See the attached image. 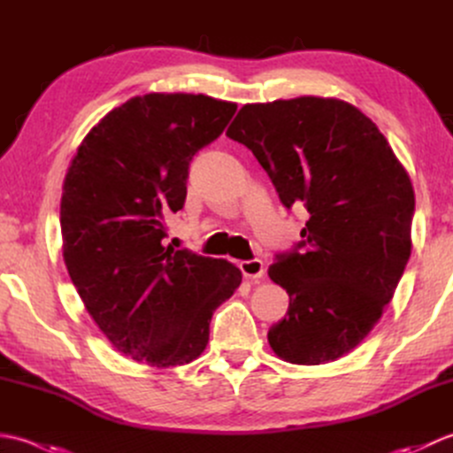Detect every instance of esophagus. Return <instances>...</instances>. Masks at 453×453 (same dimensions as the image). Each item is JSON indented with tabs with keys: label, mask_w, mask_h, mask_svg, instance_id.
<instances>
[{
	"label": "esophagus",
	"mask_w": 453,
	"mask_h": 453,
	"mask_svg": "<svg viewBox=\"0 0 453 453\" xmlns=\"http://www.w3.org/2000/svg\"><path fill=\"white\" fill-rule=\"evenodd\" d=\"M239 268L245 278H251V280H258V278L265 276V263L261 258H251V261H242Z\"/></svg>",
	"instance_id": "obj_1"
}]
</instances>
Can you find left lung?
Segmentation results:
<instances>
[{
  "mask_svg": "<svg viewBox=\"0 0 453 453\" xmlns=\"http://www.w3.org/2000/svg\"><path fill=\"white\" fill-rule=\"evenodd\" d=\"M226 134L253 151L288 210L310 211L302 242L268 268L290 296L268 331L271 349L302 365L341 358L380 321L405 273L409 173L378 127L341 99L245 104Z\"/></svg>",
  "mask_w": 453,
  "mask_h": 453,
  "instance_id": "obj_1",
  "label": "left lung"
}]
</instances>
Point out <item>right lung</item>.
<instances>
[{"label": "right lung", "mask_w": 453, "mask_h": 453, "mask_svg": "<svg viewBox=\"0 0 453 453\" xmlns=\"http://www.w3.org/2000/svg\"><path fill=\"white\" fill-rule=\"evenodd\" d=\"M235 111L208 95L132 97L91 128L65 173L64 263L93 321L132 360H196L216 307L242 284L224 258L163 245L165 218L185 204L192 157Z\"/></svg>", "instance_id": "obj_1"}]
</instances>
